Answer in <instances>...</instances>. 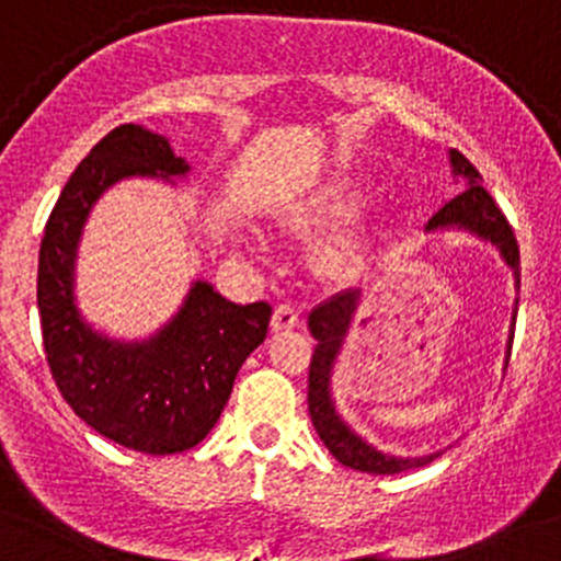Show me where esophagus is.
Segmentation results:
<instances>
[{"label": "esophagus", "instance_id": "1", "mask_svg": "<svg viewBox=\"0 0 561 561\" xmlns=\"http://www.w3.org/2000/svg\"><path fill=\"white\" fill-rule=\"evenodd\" d=\"M299 327V310L294 305L280 302L273 313V329L275 332H283V329Z\"/></svg>", "mask_w": 561, "mask_h": 561}]
</instances>
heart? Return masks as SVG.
<instances>
[{"mask_svg": "<svg viewBox=\"0 0 561 561\" xmlns=\"http://www.w3.org/2000/svg\"><path fill=\"white\" fill-rule=\"evenodd\" d=\"M359 192L354 188V183H332V186L321 188L319 194H313L310 199H305L302 205H297L294 216L302 224H319L329 221V218H340L345 213L354 210ZM354 240L348 234H337L323 245V262L329 264H345L354 256Z\"/></svg>", "mask_w": 561, "mask_h": 561, "instance_id": "obj_1", "label": "heart"}]
</instances>
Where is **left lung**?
<instances>
[{"label":"left lung","mask_w":561,"mask_h":561,"mask_svg":"<svg viewBox=\"0 0 561 561\" xmlns=\"http://www.w3.org/2000/svg\"><path fill=\"white\" fill-rule=\"evenodd\" d=\"M451 167L456 178H465L467 188L461 194H456L454 199H448L446 205L430 218L426 232L459 227L478 234V238L489 240L492 245L500 248L502 259L513 267L518 286V283H522V278H518V270H522L518 267V242L516 234H513V227L507 224L505 213L496 207L494 196L481 186V175H478L476 167H472L459 151H451ZM356 305H359V291L348 288V291L343 294H334L332 299H327V302L319 305V308L308 316L310 334L316 337V351L313 359H310L308 373V410L310 419H313L316 432H319V437L323 440V446L329 448V454H332L340 465L351 467V470L373 472V476H397V472L430 465V461H435L440 454L402 459V456L378 451V448H373L369 443L362 440V437L340 419L337 410H334L332 394H329V378H332L334 359H337L340 345H343L345 332H348V323ZM513 327H516V310H513L511 337H507V356H511L513 345Z\"/></svg>","instance_id":"obj_1"}]
</instances>
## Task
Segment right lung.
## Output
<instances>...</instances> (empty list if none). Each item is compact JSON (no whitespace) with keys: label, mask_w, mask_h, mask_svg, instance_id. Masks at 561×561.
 Segmentation results:
<instances>
[{"label":"right lung","mask_w":561,"mask_h":561,"mask_svg":"<svg viewBox=\"0 0 561 561\" xmlns=\"http://www.w3.org/2000/svg\"><path fill=\"white\" fill-rule=\"evenodd\" d=\"M186 172V159L161 135L137 124L115 126L69 175L39 242L37 308L61 397L107 440L153 456L205 440L273 316L267 302L234 305L196 280L181 313L142 343H115L80 319L75 253L94 202L124 178L170 181Z\"/></svg>","instance_id":"1"}]
</instances>
